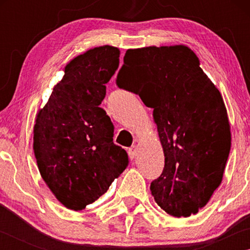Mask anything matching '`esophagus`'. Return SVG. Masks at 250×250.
Returning a JSON list of instances; mask_svg holds the SVG:
<instances>
[{
	"instance_id": "esophagus-1",
	"label": "esophagus",
	"mask_w": 250,
	"mask_h": 250,
	"mask_svg": "<svg viewBox=\"0 0 250 250\" xmlns=\"http://www.w3.org/2000/svg\"><path fill=\"white\" fill-rule=\"evenodd\" d=\"M137 152H138V149H137V146H131L130 149H129V156H130V159L131 160H133L135 156H137Z\"/></svg>"
}]
</instances>
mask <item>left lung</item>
<instances>
[{"label":"left lung","mask_w":250,"mask_h":250,"mask_svg":"<svg viewBox=\"0 0 250 250\" xmlns=\"http://www.w3.org/2000/svg\"><path fill=\"white\" fill-rule=\"evenodd\" d=\"M117 84L153 108L164 152L162 174L150 186L155 202L172 216L196 214L221 185L230 151L221 92L185 45L128 49Z\"/></svg>","instance_id":"8db88e82"}]
</instances>
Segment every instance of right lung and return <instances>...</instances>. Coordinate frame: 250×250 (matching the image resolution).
I'll return each instance as SVG.
<instances>
[{
    "mask_svg": "<svg viewBox=\"0 0 250 250\" xmlns=\"http://www.w3.org/2000/svg\"><path fill=\"white\" fill-rule=\"evenodd\" d=\"M119 56V48L104 45L71 59L37 112L33 131L37 167L55 197L69 209L82 210L98 200L129 163L125 150L113 143L111 120L99 107Z\"/></svg>",
    "mask_w": 250,
    "mask_h": 250,
    "instance_id": "obj_1",
    "label": "right lung"
}]
</instances>
